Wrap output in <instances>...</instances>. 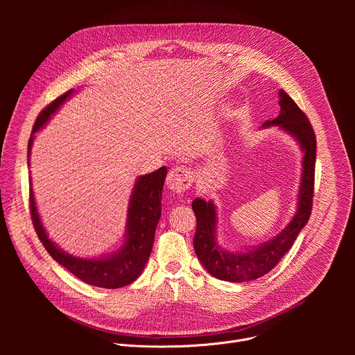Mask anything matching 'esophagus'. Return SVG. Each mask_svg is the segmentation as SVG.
I'll return each mask as SVG.
<instances>
[{"label":"esophagus","instance_id":"1","mask_svg":"<svg viewBox=\"0 0 355 355\" xmlns=\"http://www.w3.org/2000/svg\"><path fill=\"white\" fill-rule=\"evenodd\" d=\"M192 182H193L192 171L182 166L170 170L167 175V187L175 193L185 192L192 185Z\"/></svg>","mask_w":355,"mask_h":355}]
</instances>
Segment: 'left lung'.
<instances>
[{
	"mask_svg": "<svg viewBox=\"0 0 355 355\" xmlns=\"http://www.w3.org/2000/svg\"><path fill=\"white\" fill-rule=\"evenodd\" d=\"M279 115L272 121L264 122L263 128L278 126L291 135L303 151L297 209L288 226L271 240L244 251H227L216 240L218 215L215 204L212 200L207 202L195 198L192 202V211L196 218L193 236L195 254L205 270L218 279L247 282L266 275L289 251L311 218L315 188L316 136L306 115L284 89H279Z\"/></svg>",
	"mask_w": 355,
	"mask_h": 355,
	"instance_id": "left-lung-1",
	"label": "left lung"
}]
</instances>
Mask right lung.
<instances>
[{
    "instance_id": "add662e5",
    "label": "right lung",
    "mask_w": 355,
    "mask_h": 355,
    "mask_svg": "<svg viewBox=\"0 0 355 355\" xmlns=\"http://www.w3.org/2000/svg\"><path fill=\"white\" fill-rule=\"evenodd\" d=\"M73 92V89L64 92L39 114L28 143V166L35 133L49 122ZM166 175L167 168L162 167L136 180L129 200L125 243L110 256L80 259L67 254L64 250L58 247L47 237L36 209L33 191L31 189V216L35 230L49 254L83 282L107 289L126 286L139 278L153 248L156 227L162 216V193Z\"/></svg>"
}]
</instances>
